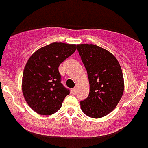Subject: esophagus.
<instances>
[{"label": "esophagus", "instance_id": "34e87169", "mask_svg": "<svg viewBox=\"0 0 148 148\" xmlns=\"http://www.w3.org/2000/svg\"><path fill=\"white\" fill-rule=\"evenodd\" d=\"M71 92H72V94H73V95L76 94V92H77V88H73V89H72V91H71Z\"/></svg>", "mask_w": 148, "mask_h": 148}]
</instances>
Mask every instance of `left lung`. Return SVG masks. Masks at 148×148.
<instances>
[{
    "label": "left lung",
    "mask_w": 148,
    "mask_h": 148,
    "mask_svg": "<svg viewBox=\"0 0 148 148\" xmlns=\"http://www.w3.org/2000/svg\"><path fill=\"white\" fill-rule=\"evenodd\" d=\"M77 50L86 67L89 94L80 101L82 112L99 119L115 108L124 92V79L119 61L110 52L93 44H79Z\"/></svg>",
    "instance_id": "obj_1"
}]
</instances>
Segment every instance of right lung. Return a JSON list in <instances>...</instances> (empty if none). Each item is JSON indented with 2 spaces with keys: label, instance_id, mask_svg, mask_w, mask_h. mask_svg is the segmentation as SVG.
Returning <instances> with one entry per match:
<instances>
[{
  "label": "right lung",
  "instance_id": "1",
  "mask_svg": "<svg viewBox=\"0 0 148 148\" xmlns=\"http://www.w3.org/2000/svg\"><path fill=\"white\" fill-rule=\"evenodd\" d=\"M75 49V44L53 42L29 58L23 70L22 91L34 112L50 115L60 110L69 90L61 82L59 66Z\"/></svg>",
  "mask_w": 148,
  "mask_h": 148
}]
</instances>
